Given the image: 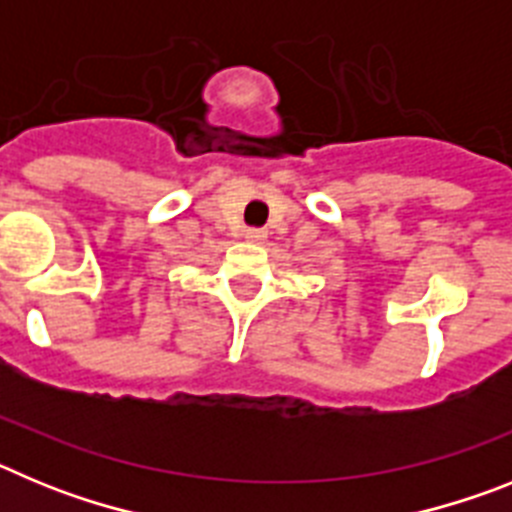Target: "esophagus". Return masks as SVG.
Segmentation results:
<instances>
[{"instance_id": "34e87169", "label": "esophagus", "mask_w": 512, "mask_h": 512, "mask_svg": "<svg viewBox=\"0 0 512 512\" xmlns=\"http://www.w3.org/2000/svg\"><path fill=\"white\" fill-rule=\"evenodd\" d=\"M243 238H246L248 243H264V241H266V230H261V228H248L246 233H243Z\"/></svg>"}]
</instances>
